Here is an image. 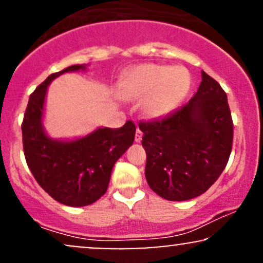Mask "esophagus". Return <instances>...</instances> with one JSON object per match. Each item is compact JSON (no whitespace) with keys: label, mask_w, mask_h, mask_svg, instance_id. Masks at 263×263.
Segmentation results:
<instances>
[{"label":"esophagus","mask_w":263,"mask_h":263,"mask_svg":"<svg viewBox=\"0 0 263 263\" xmlns=\"http://www.w3.org/2000/svg\"><path fill=\"white\" fill-rule=\"evenodd\" d=\"M141 140H142V132H141V129L140 128H137L136 129V135H135V142H141Z\"/></svg>","instance_id":"1"}]
</instances>
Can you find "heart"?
I'll list each match as a JSON object with an SVG mask.
<instances>
[{
    "mask_svg": "<svg viewBox=\"0 0 263 263\" xmlns=\"http://www.w3.org/2000/svg\"><path fill=\"white\" fill-rule=\"evenodd\" d=\"M190 87L186 71L180 68L143 64L129 70L119 84V93L125 100L146 96L142 110L148 119H162L173 112Z\"/></svg>",
    "mask_w": 263,
    "mask_h": 263,
    "instance_id": "heart-1",
    "label": "heart"
}]
</instances>
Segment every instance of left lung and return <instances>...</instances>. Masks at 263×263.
Instances as JSON below:
<instances>
[{"label": "left lung", "instance_id": "8db88e82", "mask_svg": "<svg viewBox=\"0 0 263 263\" xmlns=\"http://www.w3.org/2000/svg\"><path fill=\"white\" fill-rule=\"evenodd\" d=\"M138 127L147 155V183L163 199L183 201L199 197L228 164L234 137L228 96L205 71L188 104Z\"/></svg>", "mask_w": 263, "mask_h": 263}]
</instances>
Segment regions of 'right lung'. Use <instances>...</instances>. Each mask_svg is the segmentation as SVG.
Segmentation results:
<instances>
[{
	"label": "right lung",
	"mask_w": 263,
	"mask_h": 263,
	"mask_svg": "<svg viewBox=\"0 0 263 263\" xmlns=\"http://www.w3.org/2000/svg\"><path fill=\"white\" fill-rule=\"evenodd\" d=\"M86 70L77 64L54 73L29 96L22 123L23 151L33 177L54 200L86 206L106 193L114 164L135 141L136 126L99 127L75 140H55L44 129V102L49 84L64 73Z\"/></svg>",
	"instance_id": "right-lung-1"
}]
</instances>
